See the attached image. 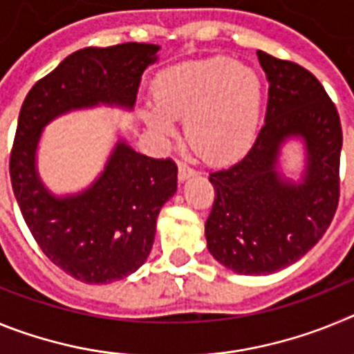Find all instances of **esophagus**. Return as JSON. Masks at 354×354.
<instances>
[{
    "instance_id": "obj_1",
    "label": "esophagus",
    "mask_w": 354,
    "mask_h": 354,
    "mask_svg": "<svg viewBox=\"0 0 354 354\" xmlns=\"http://www.w3.org/2000/svg\"><path fill=\"white\" fill-rule=\"evenodd\" d=\"M193 175H196L195 168L189 167L187 162L180 161L179 162V180H186V179H189V177H193Z\"/></svg>"
}]
</instances>
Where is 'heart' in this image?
<instances>
[{"mask_svg":"<svg viewBox=\"0 0 354 354\" xmlns=\"http://www.w3.org/2000/svg\"><path fill=\"white\" fill-rule=\"evenodd\" d=\"M156 108L143 111L147 126L171 136L170 118L186 120L187 142L207 161L243 156L257 136L262 86L252 68L211 58L171 68L152 86Z\"/></svg>","mask_w":354,"mask_h":354,"instance_id":"1","label":"heart"}]
</instances>
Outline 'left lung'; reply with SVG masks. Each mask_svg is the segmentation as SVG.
<instances>
[{"instance_id": "8db88e82", "label": "left lung", "mask_w": 354, "mask_h": 354, "mask_svg": "<svg viewBox=\"0 0 354 354\" xmlns=\"http://www.w3.org/2000/svg\"><path fill=\"white\" fill-rule=\"evenodd\" d=\"M270 81L266 122L239 161L209 174L214 202L205 221L212 257L241 274H270L294 264L330 227L340 196L342 126L312 72L257 51ZM301 136L307 165L299 185L276 171L279 145Z\"/></svg>"}]
</instances>
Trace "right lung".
Masks as SVG:
<instances>
[{"label": "right lung", "mask_w": 354, "mask_h": 354, "mask_svg": "<svg viewBox=\"0 0 354 354\" xmlns=\"http://www.w3.org/2000/svg\"><path fill=\"white\" fill-rule=\"evenodd\" d=\"M158 49L138 42L80 49L37 81L21 106L10 150L12 189L46 257L80 282L122 280L147 261L159 211L177 189V165L120 142L86 192L56 198L35 170L40 133L71 109L101 102L133 108Z\"/></svg>", "instance_id": "1"}]
</instances>
